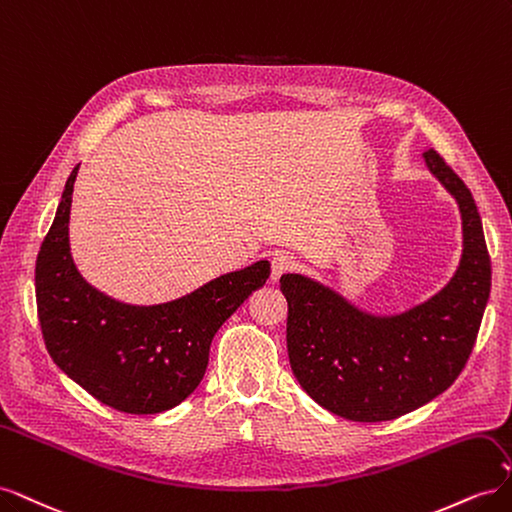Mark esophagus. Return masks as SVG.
I'll list each match as a JSON object with an SVG mask.
<instances>
[{
    "label": "esophagus",
    "instance_id": "1",
    "mask_svg": "<svg viewBox=\"0 0 512 512\" xmlns=\"http://www.w3.org/2000/svg\"><path fill=\"white\" fill-rule=\"evenodd\" d=\"M294 267H297V262L292 260V256L275 254V256L271 258V282H277L284 273L292 271Z\"/></svg>",
    "mask_w": 512,
    "mask_h": 512
}]
</instances>
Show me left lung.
<instances>
[{"mask_svg":"<svg viewBox=\"0 0 512 512\" xmlns=\"http://www.w3.org/2000/svg\"><path fill=\"white\" fill-rule=\"evenodd\" d=\"M425 164L457 200L463 254L438 294L404 314L374 316L299 273L282 275L294 378L316 404L348 421H391L444 393L474 348L491 290V260L472 192L440 153Z\"/></svg>","mask_w":512,"mask_h":512,"instance_id":"8db88e82","label":"left lung"}]
</instances>
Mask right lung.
<instances>
[{"instance_id":"right-lung-1","label":"right lung","mask_w":512,"mask_h":512,"mask_svg":"<svg viewBox=\"0 0 512 512\" xmlns=\"http://www.w3.org/2000/svg\"><path fill=\"white\" fill-rule=\"evenodd\" d=\"M79 166L61 194L36 260L46 350L68 378L128 414L179 406L203 380L213 335L271 273L267 260L215 277L181 299L130 305L83 280L70 254V207Z\"/></svg>"}]
</instances>
